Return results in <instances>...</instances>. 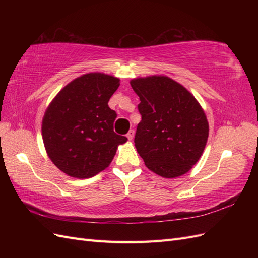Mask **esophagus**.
Here are the masks:
<instances>
[{"label":"esophagus","mask_w":258,"mask_h":258,"mask_svg":"<svg viewBox=\"0 0 258 258\" xmlns=\"http://www.w3.org/2000/svg\"><path fill=\"white\" fill-rule=\"evenodd\" d=\"M134 137H135V130H129V132L127 134V138L129 139V140H132L134 139Z\"/></svg>","instance_id":"esophagus-1"}]
</instances>
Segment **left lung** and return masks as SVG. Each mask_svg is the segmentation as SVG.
I'll use <instances>...</instances> for the list:
<instances>
[{"mask_svg":"<svg viewBox=\"0 0 258 258\" xmlns=\"http://www.w3.org/2000/svg\"><path fill=\"white\" fill-rule=\"evenodd\" d=\"M130 85L141 101L135 145L145 166L166 178L187 173L208 141L204 108L183 85L165 75L137 77Z\"/></svg>","mask_w":258,"mask_h":258,"instance_id":"1","label":"left lung"}]
</instances>
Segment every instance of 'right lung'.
Masks as SVG:
<instances>
[{
  "label": "right lung",
  "mask_w": 258,
  "mask_h": 258,
  "mask_svg": "<svg viewBox=\"0 0 258 258\" xmlns=\"http://www.w3.org/2000/svg\"><path fill=\"white\" fill-rule=\"evenodd\" d=\"M119 79L100 72L70 82L52 99L42 120L48 157L62 172L76 178L95 176L112 162L127 138L114 132L116 112L108 101Z\"/></svg>",
  "instance_id": "add662e5"
}]
</instances>
